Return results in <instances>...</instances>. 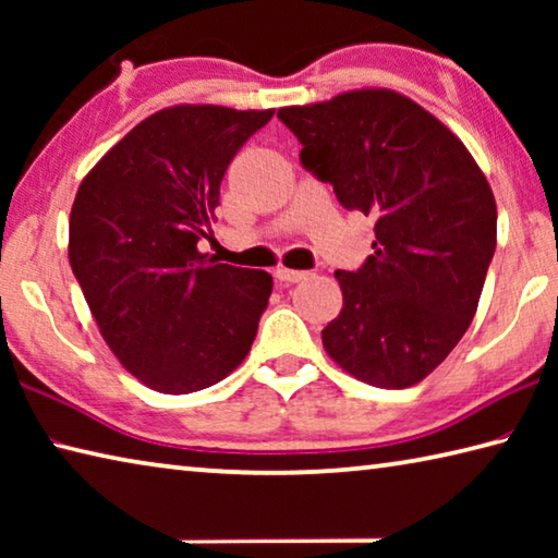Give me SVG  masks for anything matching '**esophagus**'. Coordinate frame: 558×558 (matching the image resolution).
Segmentation results:
<instances>
[{
  "label": "esophagus",
  "mask_w": 558,
  "mask_h": 558,
  "mask_svg": "<svg viewBox=\"0 0 558 558\" xmlns=\"http://www.w3.org/2000/svg\"><path fill=\"white\" fill-rule=\"evenodd\" d=\"M276 278H278L280 282H302V280H307V278H310V272H307V270H288V268H278V270H276Z\"/></svg>",
  "instance_id": "1"
}]
</instances>
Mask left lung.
Returning <instances> with one entry per match:
<instances>
[{
    "label": "left lung",
    "instance_id": "8db88e82",
    "mask_svg": "<svg viewBox=\"0 0 558 558\" xmlns=\"http://www.w3.org/2000/svg\"><path fill=\"white\" fill-rule=\"evenodd\" d=\"M300 165L349 211L374 216V256L337 270L344 307L327 354L379 389L418 384L475 317L497 245L493 189L430 112L393 90H352L282 108Z\"/></svg>",
    "mask_w": 558,
    "mask_h": 558
}]
</instances>
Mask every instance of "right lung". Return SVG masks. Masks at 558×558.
Masks as SVG:
<instances>
[{"instance_id": "1", "label": "right lung", "mask_w": 558, "mask_h": 558, "mask_svg": "<svg viewBox=\"0 0 558 558\" xmlns=\"http://www.w3.org/2000/svg\"><path fill=\"white\" fill-rule=\"evenodd\" d=\"M272 110L177 106L130 130L75 194L69 260L122 366L162 393L221 381L256 339L272 278L199 253L231 159Z\"/></svg>"}]
</instances>
